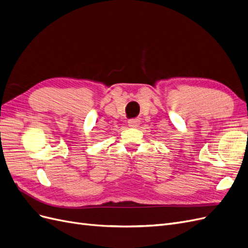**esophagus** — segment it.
Segmentation results:
<instances>
[{
	"label": "esophagus",
	"mask_w": 248,
	"mask_h": 248,
	"mask_svg": "<svg viewBox=\"0 0 248 248\" xmlns=\"http://www.w3.org/2000/svg\"><path fill=\"white\" fill-rule=\"evenodd\" d=\"M140 120L139 118H134V119H130L128 121V125L130 127H133V128H137V127L140 125Z\"/></svg>",
	"instance_id": "1"
}]
</instances>
